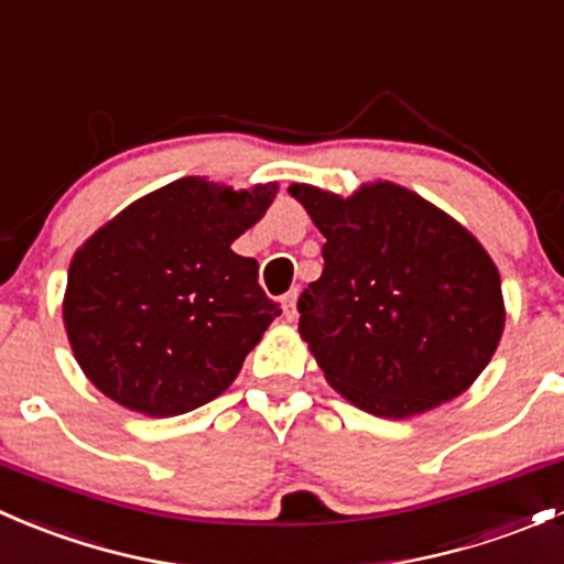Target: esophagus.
<instances>
[{
	"label": "esophagus",
	"mask_w": 564,
	"mask_h": 564,
	"mask_svg": "<svg viewBox=\"0 0 564 564\" xmlns=\"http://www.w3.org/2000/svg\"><path fill=\"white\" fill-rule=\"evenodd\" d=\"M297 297H300L297 289H289V292L281 297V308H283V316H286V322H294V316H297Z\"/></svg>",
	"instance_id": "34e87169"
}]
</instances>
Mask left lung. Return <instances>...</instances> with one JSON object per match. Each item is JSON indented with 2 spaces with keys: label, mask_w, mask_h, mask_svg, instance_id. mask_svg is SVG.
I'll use <instances>...</instances> for the list:
<instances>
[{
  "label": "left lung",
  "mask_w": 564,
  "mask_h": 564,
  "mask_svg": "<svg viewBox=\"0 0 564 564\" xmlns=\"http://www.w3.org/2000/svg\"><path fill=\"white\" fill-rule=\"evenodd\" d=\"M289 193L327 240L297 311L329 388L388 420L469 390L505 329L502 281L477 237L388 180L346 198L305 182Z\"/></svg>",
  "instance_id": "8db88e82"
}]
</instances>
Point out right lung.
<instances>
[{
	"mask_svg": "<svg viewBox=\"0 0 564 564\" xmlns=\"http://www.w3.org/2000/svg\"><path fill=\"white\" fill-rule=\"evenodd\" d=\"M278 185L235 191L182 176L100 226L73 253L62 300L76 362L106 398L147 417L193 412L229 388L281 311L231 242Z\"/></svg>",
	"mask_w": 564,
	"mask_h": 564,
	"instance_id": "obj_1",
	"label": "right lung"
}]
</instances>
